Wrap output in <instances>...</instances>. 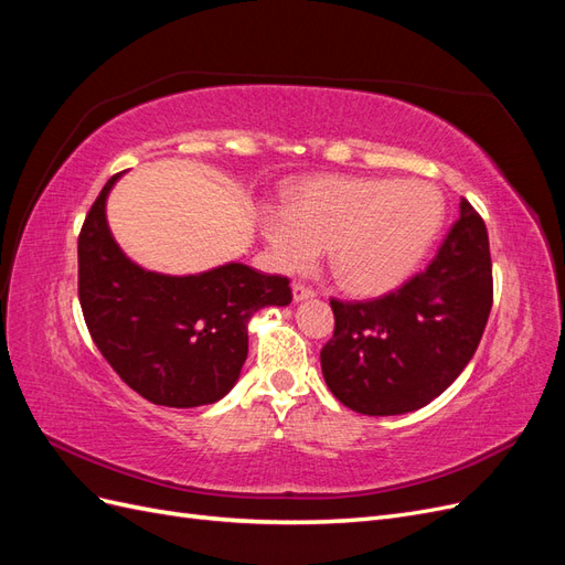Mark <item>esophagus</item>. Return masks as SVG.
Segmentation results:
<instances>
[{"instance_id": "esophagus-1", "label": "esophagus", "mask_w": 565, "mask_h": 565, "mask_svg": "<svg viewBox=\"0 0 565 565\" xmlns=\"http://www.w3.org/2000/svg\"><path fill=\"white\" fill-rule=\"evenodd\" d=\"M292 297H295V301H303V299H313L316 292H313L311 287H306V285L297 282V285L292 287Z\"/></svg>"}]
</instances>
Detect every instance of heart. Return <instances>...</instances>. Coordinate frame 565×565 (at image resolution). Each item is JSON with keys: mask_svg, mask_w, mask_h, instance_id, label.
Here are the masks:
<instances>
[{"mask_svg": "<svg viewBox=\"0 0 565 565\" xmlns=\"http://www.w3.org/2000/svg\"><path fill=\"white\" fill-rule=\"evenodd\" d=\"M443 200L422 181L320 177L289 191L287 207L259 218L282 273H306L328 247L337 282L358 297L401 287L429 252Z\"/></svg>", "mask_w": 565, "mask_h": 565, "instance_id": "heart-1", "label": "heart"}]
</instances>
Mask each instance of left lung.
<instances>
[{"label":"left lung","mask_w":565,"mask_h":565,"mask_svg":"<svg viewBox=\"0 0 565 565\" xmlns=\"http://www.w3.org/2000/svg\"><path fill=\"white\" fill-rule=\"evenodd\" d=\"M330 306L334 334L320 367L334 398L370 417L429 405L469 365L492 309L483 218L461 200L429 268L386 297Z\"/></svg>","instance_id":"1"}]
</instances>
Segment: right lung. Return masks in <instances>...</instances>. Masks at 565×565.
<instances>
[{
    "label": "right lung",
    "instance_id": "add662e5",
    "mask_svg": "<svg viewBox=\"0 0 565 565\" xmlns=\"http://www.w3.org/2000/svg\"><path fill=\"white\" fill-rule=\"evenodd\" d=\"M115 174L84 218L77 243L79 303L89 334L129 388L164 407L226 396L247 358V322L292 301L289 280L245 264L164 276L134 264L106 218Z\"/></svg>",
    "mask_w": 565,
    "mask_h": 565
}]
</instances>
